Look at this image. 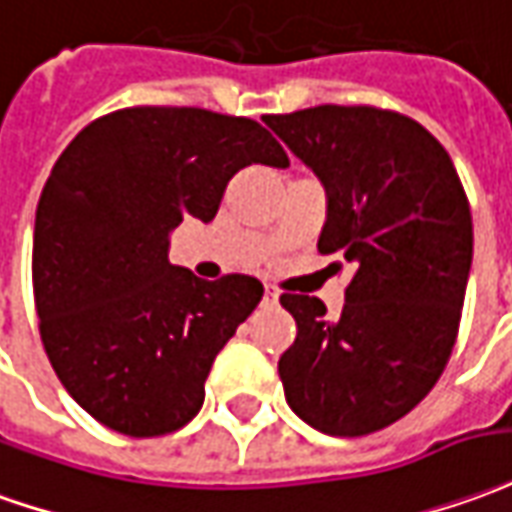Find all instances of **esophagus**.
I'll use <instances>...</instances> for the list:
<instances>
[{
  "mask_svg": "<svg viewBox=\"0 0 512 512\" xmlns=\"http://www.w3.org/2000/svg\"><path fill=\"white\" fill-rule=\"evenodd\" d=\"M280 302V296H277V291H271V288H266L263 291V305H277Z\"/></svg>",
  "mask_w": 512,
  "mask_h": 512,
  "instance_id": "34e87169",
  "label": "esophagus"
}]
</instances>
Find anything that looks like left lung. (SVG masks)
Listing matches in <instances>:
<instances>
[{
	"instance_id": "8db88e82",
	"label": "left lung",
	"mask_w": 512,
	"mask_h": 512,
	"mask_svg": "<svg viewBox=\"0 0 512 512\" xmlns=\"http://www.w3.org/2000/svg\"><path fill=\"white\" fill-rule=\"evenodd\" d=\"M263 121L324 185L318 252L355 271L338 318L316 296H280L296 318L285 399L318 432H377L430 393L452 355L474 255L466 191L446 149L391 110L321 105Z\"/></svg>"
}]
</instances>
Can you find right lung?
Instances as JSON below:
<instances>
[{
  "mask_svg": "<svg viewBox=\"0 0 512 512\" xmlns=\"http://www.w3.org/2000/svg\"><path fill=\"white\" fill-rule=\"evenodd\" d=\"M252 163L285 169L288 155L257 121L199 107H124L57 157L35 210L32 291L57 380L99 424L155 438L199 413L263 285L171 266V232L216 219Z\"/></svg>",
  "mask_w": 512,
  "mask_h": 512,
  "instance_id": "1",
  "label": "right lung"
}]
</instances>
